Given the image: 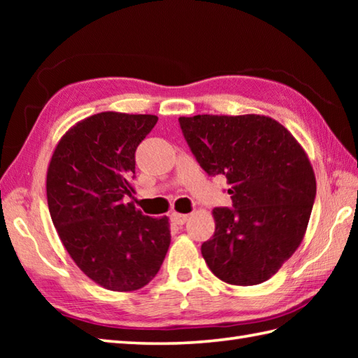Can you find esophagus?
Returning <instances> with one entry per match:
<instances>
[{"instance_id":"1","label":"esophagus","mask_w":358,"mask_h":358,"mask_svg":"<svg viewBox=\"0 0 358 358\" xmlns=\"http://www.w3.org/2000/svg\"><path fill=\"white\" fill-rule=\"evenodd\" d=\"M187 218H189L187 214H178V212H172V214H171V220H172L175 224H178V226L185 224L187 222Z\"/></svg>"}]
</instances>
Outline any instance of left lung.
Here are the masks:
<instances>
[{"instance_id": "left-lung-1", "label": "left lung", "mask_w": 358, "mask_h": 358, "mask_svg": "<svg viewBox=\"0 0 358 358\" xmlns=\"http://www.w3.org/2000/svg\"><path fill=\"white\" fill-rule=\"evenodd\" d=\"M196 162L224 175L232 208H215V232L201 245L214 275L235 286L260 285L291 258L305 237L317 192L309 158L271 117H180Z\"/></svg>"}]
</instances>
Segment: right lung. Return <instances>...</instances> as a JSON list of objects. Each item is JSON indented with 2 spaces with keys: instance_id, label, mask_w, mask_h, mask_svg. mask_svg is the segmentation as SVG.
Here are the masks:
<instances>
[{
  "instance_id": "obj_1",
  "label": "right lung",
  "mask_w": 358,
  "mask_h": 358,
  "mask_svg": "<svg viewBox=\"0 0 358 358\" xmlns=\"http://www.w3.org/2000/svg\"><path fill=\"white\" fill-rule=\"evenodd\" d=\"M157 115L101 112L58 141L45 191L53 226L75 264L109 291L131 292L157 275L171 245L169 218L124 203L135 189V150Z\"/></svg>"
}]
</instances>
